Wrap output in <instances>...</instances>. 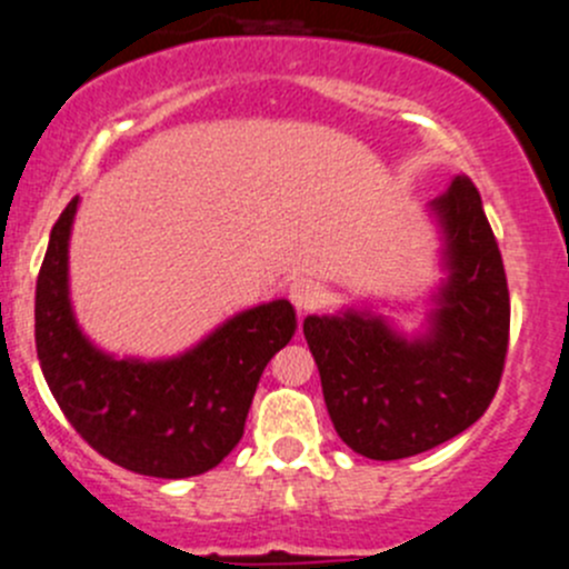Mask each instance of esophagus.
<instances>
[{
  "label": "esophagus",
  "mask_w": 569,
  "mask_h": 569,
  "mask_svg": "<svg viewBox=\"0 0 569 569\" xmlns=\"http://www.w3.org/2000/svg\"><path fill=\"white\" fill-rule=\"evenodd\" d=\"M320 298H323V290H320V284L312 282V279H296V282L290 284V301L296 303L298 312L315 309L320 303Z\"/></svg>",
  "instance_id": "esophagus-1"
}]
</instances>
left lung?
Wrapping results in <instances>:
<instances>
[{
	"instance_id": "obj_1",
	"label": "left lung",
	"mask_w": 569,
	"mask_h": 569,
	"mask_svg": "<svg viewBox=\"0 0 569 569\" xmlns=\"http://www.w3.org/2000/svg\"><path fill=\"white\" fill-rule=\"evenodd\" d=\"M431 210L446 238L448 279L423 337L407 340L370 309L303 320L337 435L379 462L431 451L470 429L498 392L509 348V287L476 184L457 177Z\"/></svg>"
}]
</instances>
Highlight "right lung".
<instances>
[{
    "instance_id": "right-lung-1",
    "label": "right lung",
    "mask_w": 569,
    "mask_h": 569,
    "mask_svg": "<svg viewBox=\"0 0 569 569\" xmlns=\"http://www.w3.org/2000/svg\"><path fill=\"white\" fill-rule=\"evenodd\" d=\"M80 199L52 227L36 287V348L43 379L77 435L140 476L212 470L243 437L257 385L296 335L290 301L260 303L218 326L182 357L140 362L99 351L69 298V238Z\"/></svg>"
}]
</instances>
